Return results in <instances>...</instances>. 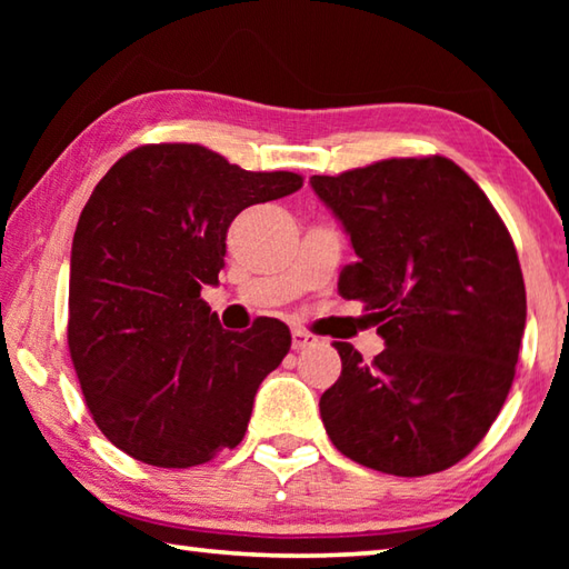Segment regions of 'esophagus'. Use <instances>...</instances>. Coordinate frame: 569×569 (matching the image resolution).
<instances>
[{
  "mask_svg": "<svg viewBox=\"0 0 569 569\" xmlns=\"http://www.w3.org/2000/svg\"><path fill=\"white\" fill-rule=\"evenodd\" d=\"M319 343L313 333H308L303 329H293V349L296 351H303V349H311V346Z\"/></svg>",
  "mask_w": 569,
  "mask_h": 569,
  "instance_id": "34e87169",
  "label": "esophagus"
}]
</instances>
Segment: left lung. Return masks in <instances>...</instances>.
Masks as SVG:
<instances>
[{
    "mask_svg": "<svg viewBox=\"0 0 569 569\" xmlns=\"http://www.w3.org/2000/svg\"><path fill=\"white\" fill-rule=\"evenodd\" d=\"M311 188L351 238L339 293L363 301L383 349L336 341L341 377L319 401L326 435L359 465L423 477L465 459L509 393L527 321L517 250L457 162L391 158Z\"/></svg>",
    "mask_w": 569,
    "mask_h": 569,
    "instance_id": "obj_1",
    "label": "left lung"
}]
</instances>
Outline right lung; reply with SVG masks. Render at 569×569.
I'll list each match as a JSON object with an SVG mask.
<instances>
[{
    "label": "right lung",
    "instance_id": "obj_1",
    "mask_svg": "<svg viewBox=\"0 0 569 569\" xmlns=\"http://www.w3.org/2000/svg\"><path fill=\"white\" fill-rule=\"evenodd\" d=\"M301 186L166 142L128 152L92 190L72 238L67 343L94 423L124 455L186 469L240 445L291 331L276 319L226 331L200 291L218 283L240 210Z\"/></svg>",
    "mask_w": 569,
    "mask_h": 569
}]
</instances>
